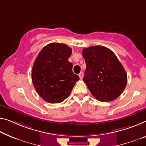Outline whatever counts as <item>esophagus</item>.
Instances as JSON below:
<instances>
[{
  "mask_svg": "<svg viewBox=\"0 0 146 146\" xmlns=\"http://www.w3.org/2000/svg\"><path fill=\"white\" fill-rule=\"evenodd\" d=\"M78 75H79V77L81 80H82L83 77H84V74H83V72H80Z\"/></svg>",
  "mask_w": 146,
  "mask_h": 146,
  "instance_id": "34e87169",
  "label": "esophagus"
}]
</instances>
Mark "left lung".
I'll use <instances>...</instances> for the list:
<instances>
[{"instance_id": "left-lung-1", "label": "left lung", "mask_w": 146, "mask_h": 146, "mask_svg": "<svg viewBox=\"0 0 146 146\" xmlns=\"http://www.w3.org/2000/svg\"><path fill=\"white\" fill-rule=\"evenodd\" d=\"M86 63L83 80L92 95L101 102H110L121 95L126 87L127 75L114 53L102 46L82 51Z\"/></svg>"}]
</instances>
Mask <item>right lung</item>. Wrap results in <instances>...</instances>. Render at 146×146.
<instances>
[{"label":"right lung","instance_id":"right-lung-1","mask_svg":"<svg viewBox=\"0 0 146 146\" xmlns=\"http://www.w3.org/2000/svg\"><path fill=\"white\" fill-rule=\"evenodd\" d=\"M71 54L72 48L54 42L46 45L38 55L32 69V81L45 101L52 104L64 101L80 80L68 61Z\"/></svg>","mask_w":146,"mask_h":146}]
</instances>
